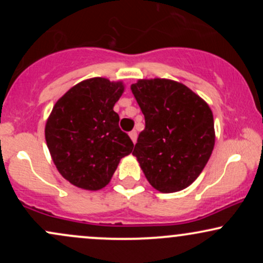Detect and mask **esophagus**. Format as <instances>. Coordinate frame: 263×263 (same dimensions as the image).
Instances as JSON below:
<instances>
[{
	"instance_id": "obj_1",
	"label": "esophagus",
	"mask_w": 263,
	"mask_h": 263,
	"mask_svg": "<svg viewBox=\"0 0 263 263\" xmlns=\"http://www.w3.org/2000/svg\"><path fill=\"white\" fill-rule=\"evenodd\" d=\"M129 137H131V140H132V142H134V143H136V141H137V131H131L129 132Z\"/></svg>"
}]
</instances>
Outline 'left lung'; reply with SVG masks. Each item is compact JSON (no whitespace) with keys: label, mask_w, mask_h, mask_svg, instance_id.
<instances>
[{"label":"left lung","mask_w":263,"mask_h":263,"mask_svg":"<svg viewBox=\"0 0 263 263\" xmlns=\"http://www.w3.org/2000/svg\"><path fill=\"white\" fill-rule=\"evenodd\" d=\"M131 90L146 122L132 155L155 189H185L204 170L215 143L209 105L168 79L138 80Z\"/></svg>","instance_id":"obj_1"}]
</instances>
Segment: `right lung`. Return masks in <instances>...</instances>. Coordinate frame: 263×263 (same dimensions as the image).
<instances>
[{
    "instance_id": "add662e5",
    "label": "right lung",
    "mask_w": 263,
    "mask_h": 263,
    "mask_svg": "<svg viewBox=\"0 0 263 263\" xmlns=\"http://www.w3.org/2000/svg\"><path fill=\"white\" fill-rule=\"evenodd\" d=\"M122 83L92 78L77 84L54 105L45 141L57 170L73 185L99 190L107 185L134 142L119 126L114 106Z\"/></svg>"
}]
</instances>
